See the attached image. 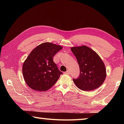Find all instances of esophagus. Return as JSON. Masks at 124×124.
Masks as SVG:
<instances>
[{"instance_id":"obj_1","label":"esophagus","mask_w":124,"mask_h":124,"mask_svg":"<svg viewBox=\"0 0 124 124\" xmlns=\"http://www.w3.org/2000/svg\"><path fill=\"white\" fill-rule=\"evenodd\" d=\"M65 74H70V70H67V72H65Z\"/></svg>"}]
</instances>
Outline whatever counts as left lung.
Masks as SVG:
<instances>
[{"label":"left lung","mask_w":124,"mask_h":124,"mask_svg":"<svg viewBox=\"0 0 124 124\" xmlns=\"http://www.w3.org/2000/svg\"><path fill=\"white\" fill-rule=\"evenodd\" d=\"M80 68L79 76L73 81L79 89L91 91L99 87L106 77L103 62L97 53L86 46L71 48Z\"/></svg>","instance_id":"1"}]
</instances>
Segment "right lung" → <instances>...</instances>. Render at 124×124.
I'll return each instance as SVG.
<instances>
[{"mask_svg": "<svg viewBox=\"0 0 124 124\" xmlns=\"http://www.w3.org/2000/svg\"><path fill=\"white\" fill-rule=\"evenodd\" d=\"M62 49L61 46L47 42L38 46L29 54L23 64L22 73L31 89L46 91L56 83L63 73L54 62L53 57Z\"/></svg>", "mask_w": 124, "mask_h": 124, "instance_id": "1", "label": "right lung"}]
</instances>
